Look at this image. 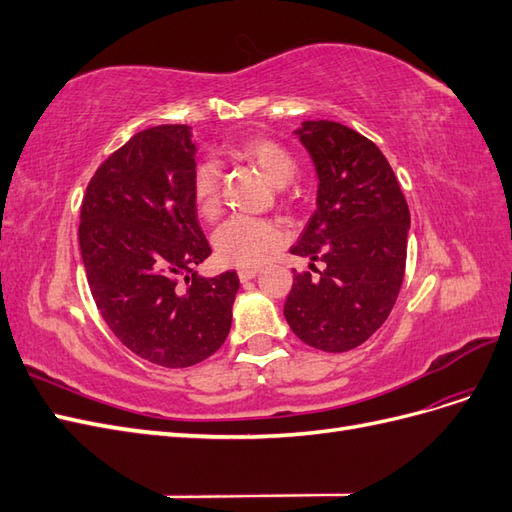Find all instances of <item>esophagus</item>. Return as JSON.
Returning a JSON list of instances; mask_svg holds the SVG:
<instances>
[{
    "instance_id": "esophagus-1",
    "label": "esophagus",
    "mask_w": 512,
    "mask_h": 512,
    "mask_svg": "<svg viewBox=\"0 0 512 512\" xmlns=\"http://www.w3.org/2000/svg\"><path fill=\"white\" fill-rule=\"evenodd\" d=\"M258 275V269H239V280L247 282V280H254Z\"/></svg>"
}]
</instances>
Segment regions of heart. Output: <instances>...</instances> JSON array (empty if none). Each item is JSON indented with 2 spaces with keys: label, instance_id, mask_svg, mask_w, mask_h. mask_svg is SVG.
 <instances>
[{
  "label": "heart",
  "instance_id": "1",
  "mask_svg": "<svg viewBox=\"0 0 512 512\" xmlns=\"http://www.w3.org/2000/svg\"><path fill=\"white\" fill-rule=\"evenodd\" d=\"M239 153L260 166L275 185H286L294 173L297 162L292 153L271 141V138H252L239 147ZM222 170L215 160L200 162L192 173V198L203 218H215L222 200ZM284 243V230L280 224L250 215H232L213 232V250L224 265L250 269L277 252Z\"/></svg>",
  "mask_w": 512,
  "mask_h": 512
}]
</instances>
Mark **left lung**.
I'll list each match as a JSON object with an SVG mask.
<instances>
[{
  "label": "left lung",
  "instance_id": "1",
  "mask_svg": "<svg viewBox=\"0 0 512 512\" xmlns=\"http://www.w3.org/2000/svg\"><path fill=\"white\" fill-rule=\"evenodd\" d=\"M318 173L316 211L290 254L294 273L284 316L292 333L324 352H346L389 318L404 282L410 209L382 151L337 121H303L294 132ZM322 259L325 269L313 265Z\"/></svg>",
  "mask_w": 512,
  "mask_h": 512
}]
</instances>
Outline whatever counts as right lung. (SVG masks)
Returning a JSON list of instances; mask_svg holds the SVG:
<instances>
[{"label":"right lung","mask_w":512,"mask_h":512,"mask_svg":"<svg viewBox=\"0 0 512 512\" xmlns=\"http://www.w3.org/2000/svg\"><path fill=\"white\" fill-rule=\"evenodd\" d=\"M196 145L188 126L134 134L91 177L79 245L108 329L141 359L190 367L226 342L235 271L200 277L211 254L192 198Z\"/></svg>","instance_id":"obj_1"}]
</instances>
